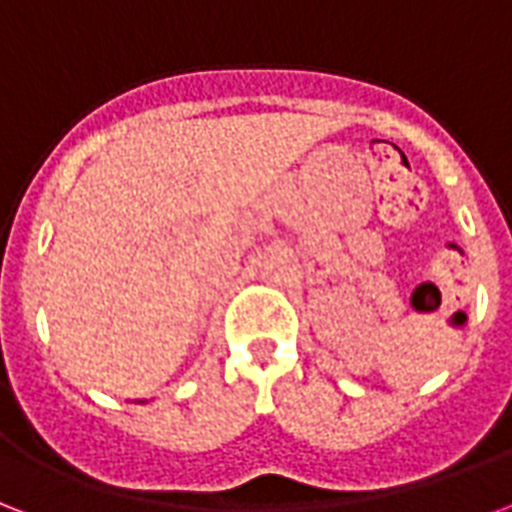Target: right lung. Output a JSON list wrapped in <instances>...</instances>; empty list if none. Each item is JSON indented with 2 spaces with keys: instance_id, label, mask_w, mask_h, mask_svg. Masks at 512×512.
Returning a JSON list of instances; mask_svg holds the SVG:
<instances>
[{
  "instance_id": "add662e5",
  "label": "right lung",
  "mask_w": 512,
  "mask_h": 512,
  "mask_svg": "<svg viewBox=\"0 0 512 512\" xmlns=\"http://www.w3.org/2000/svg\"><path fill=\"white\" fill-rule=\"evenodd\" d=\"M140 402H142V399H140Z\"/></svg>"
}]
</instances>
